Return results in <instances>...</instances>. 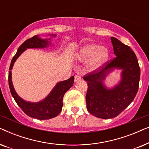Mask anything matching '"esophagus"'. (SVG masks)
<instances>
[{"mask_svg": "<svg viewBox=\"0 0 149 149\" xmlns=\"http://www.w3.org/2000/svg\"><path fill=\"white\" fill-rule=\"evenodd\" d=\"M81 77L79 76V75H75V77H74V82L75 83H77V82H78V81H81Z\"/></svg>", "mask_w": 149, "mask_h": 149, "instance_id": "1", "label": "esophagus"}]
</instances>
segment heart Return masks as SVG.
<instances>
[{
	"mask_svg": "<svg viewBox=\"0 0 149 149\" xmlns=\"http://www.w3.org/2000/svg\"><path fill=\"white\" fill-rule=\"evenodd\" d=\"M74 56L79 62L87 60L85 66L87 70L95 71L107 64L110 58V52L107 47L88 43L81 47Z\"/></svg>",
	"mask_w": 149,
	"mask_h": 149,
	"instance_id": "b5f03b06",
	"label": "heart"
}]
</instances>
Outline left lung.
Masks as SVG:
<instances>
[{
  "label": "left lung",
  "mask_w": 149,
  "mask_h": 149,
  "mask_svg": "<svg viewBox=\"0 0 149 149\" xmlns=\"http://www.w3.org/2000/svg\"><path fill=\"white\" fill-rule=\"evenodd\" d=\"M115 58L108 62L99 72L84 77L88 89L87 109L100 119H111L119 115L134 100L139 87L140 69L136 56L129 46L111 37ZM115 70H121L120 80L111 88L105 85V78Z\"/></svg>",
  "instance_id": "1"
}]
</instances>
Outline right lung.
I'll return each mask as SVG.
<instances>
[{"label":"right lung","mask_w":149,"mask_h":149,"mask_svg":"<svg viewBox=\"0 0 149 149\" xmlns=\"http://www.w3.org/2000/svg\"><path fill=\"white\" fill-rule=\"evenodd\" d=\"M52 38H42L35 35L26 40L18 48L17 53L12 59L9 72V85L12 96L17 105L28 116L39 120L49 119L58 116L62 111L63 107V97L65 93L72 86L74 83V76L67 80L57 83L50 93L43 100L36 102L26 101L17 94L12 82V73L13 65L17 59L27 49H45L52 45V38H55L56 34H48Z\"/></svg>","instance_id":"right-lung-1"}]
</instances>
